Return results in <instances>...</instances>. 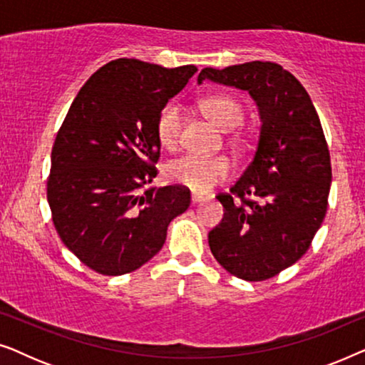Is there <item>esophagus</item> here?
Instances as JSON below:
<instances>
[{"label": "esophagus", "instance_id": "obj_1", "mask_svg": "<svg viewBox=\"0 0 365 365\" xmlns=\"http://www.w3.org/2000/svg\"><path fill=\"white\" fill-rule=\"evenodd\" d=\"M204 201H207V197L201 196V194H192V196H191V202L192 204H201Z\"/></svg>", "mask_w": 365, "mask_h": 365}]
</instances>
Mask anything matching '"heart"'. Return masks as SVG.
<instances>
[{"instance_id": "obj_1", "label": "heart", "mask_w": 365, "mask_h": 365, "mask_svg": "<svg viewBox=\"0 0 365 365\" xmlns=\"http://www.w3.org/2000/svg\"><path fill=\"white\" fill-rule=\"evenodd\" d=\"M204 111L217 128L231 131L244 121L242 104L231 96H209L202 103ZM182 126V108L178 101H169L161 108L156 119V136L163 148L174 149L179 143ZM171 182L191 189L192 192L206 194L231 174V164L222 156H199L182 154L164 168Z\"/></svg>"}]
</instances>
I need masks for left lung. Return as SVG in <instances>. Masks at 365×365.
Masks as SVG:
<instances>
[{
	"instance_id": "obj_1",
	"label": "left lung",
	"mask_w": 365,
	"mask_h": 365,
	"mask_svg": "<svg viewBox=\"0 0 365 365\" xmlns=\"http://www.w3.org/2000/svg\"><path fill=\"white\" fill-rule=\"evenodd\" d=\"M206 79L247 91L262 123L251 164L231 192L217 196L224 217L209 232V247L232 276L266 281L306 254L326 217L332 181L326 138L307 91L281 64L204 68L197 83Z\"/></svg>"
}]
</instances>
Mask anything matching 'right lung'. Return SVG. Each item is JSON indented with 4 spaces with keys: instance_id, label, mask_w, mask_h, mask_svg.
Wrapping results in <instances>:
<instances>
[{
    "instance_id": "add662e5",
    "label": "right lung",
    "mask_w": 365,
    "mask_h": 365,
    "mask_svg": "<svg viewBox=\"0 0 365 365\" xmlns=\"http://www.w3.org/2000/svg\"><path fill=\"white\" fill-rule=\"evenodd\" d=\"M196 66L114 59L79 89L51 153L48 202L69 251L103 276L136 271L161 251L169 222L191 204L158 176L156 119Z\"/></svg>"
}]
</instances>
